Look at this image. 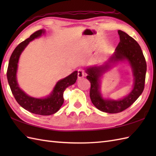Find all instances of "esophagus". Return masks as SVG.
Returning a JSON list of instances; mask_svg holds the SVG:
<instances>
[{
  "label": "esophagus",
  "instance_id": "obj_1",
  "mask_svg": "<svg viewBox=\"0 0 156 156\" xmlns=\"http://www.w3.org/2000/svg\"><path fill=\"white\" fill-rule=\"evenodd\" d=\"M85 74V72L82 69H79L78 70V78L80 79L82 77H84Z\"/></svg>",
  "mask_w": 156,
  "mask_h": 156
}]
</instances>
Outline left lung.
<instances>
[{"instance_id":"8db88e82","label":"left lung","mask_w":156,"mask_h":156,"mask_svg":"<svg viewBox=\"0 0 156 156\" xmlns=\"http://www.w3.org/2000/svg\"><path fill=\"white\" fill-rule=\"evenodd\" d=\"M120 42L109 63L127 60L133 70L134 77L133 88L127 97L118 101L104 99L100 92L99 78L103 72L110 68V64L100 67H90L87 69V78L90 82V97L96 108L108 113H118L129 108L137 100L144 91L147 64L141 47L135 39L121 30L118 31Z\"/></svg>"}]
</instances>
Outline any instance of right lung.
Masks as SVG:
<instances>
[{
  "instance_id": "add662e5",
  "label": "right lung",
  "mask_w": 156,
  "mask_h": 156,
  "mask_svg": "<svg viewBox=\"0 0 156 156\" xmlns=\"http://www.w3.org/2000/svg\"><path fill=\"white\" fill-rule=\"evenodd\" d=\"M44 33V29L35 31L29 38L16 46L10 58L6 76L15 100L23 108L36 115H50L55 113L64 103V92L69 86L75 83L77 80L78 72L75 71L67 77L58 81L50 95L45 98H34L25 93L19 88L16 76L19 59L22 51L29 42L40 37Z\"/></svg>"
}]
</instances>
